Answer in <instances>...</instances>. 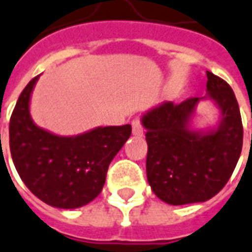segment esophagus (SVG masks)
<instances>
[{
	"label": "esophagus",
	"instance_id": "obj_1",
	"mask_svg": "<svg viewBox=\"0 0 252 252\" xmlns=\"http://www.w3.org/2000/svg\"><path fill=\"white\" fill-rule=\"evenodd\" d=\"M132 134L135 136H143V127H142V124L138 118L132 121Z\"/></svg>",
	"mask_w": 252,
	"mask_h": 252
}]
</instances>
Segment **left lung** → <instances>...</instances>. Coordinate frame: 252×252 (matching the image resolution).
<instances>
[{
	"label": "left lung",
	"instance_id": "left-lung-1",
	"mask_svg": "<svg viewBox=\"0 0 252 252\" xmlns=\"http://www.w3.org/2000/svg\"><path fill=\"white\" fill-rule=\"evenodd\" d=\"M206 94L175 105L164 101L142 116L148 151V184L169 205L204 202L229 181L241 157L243 127L237 98L225 80L206 72ZM210 100L218 124L196 128V106Z\"/></svg>",
	"mask_w": 252,
	"mask_h": 252
}]
</instances>
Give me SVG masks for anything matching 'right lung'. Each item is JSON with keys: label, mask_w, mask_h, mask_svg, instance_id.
<instances>
[{"label": "right lung", "mask_w": 252, "mask_h": 252, "mask_svg": "<svg viewBox=\"0 0 252 252\" xmlns=\"http://www.w3.org/2000/svg\"><path fill=\"white\" fill-rule=\"evenodd\" d=\"M39 76L23 89L11 114V158L25 185L39 200L60 209L81 208L101 193L109 164L131 135V126H98L72 136L39 127L30 114Z\"/></svg>", "instance_id": "right-lung-1"}]
</instances>
